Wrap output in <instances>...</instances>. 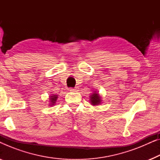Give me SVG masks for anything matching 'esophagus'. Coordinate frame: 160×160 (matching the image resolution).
<instances>
[{"mask_svg":"<svg viewBox=\"0 0 160 160\" xmlns=\"http://www.w3.org/2000/svg\"><path fill=\"white\" fill-rule=\"evenodd\" d=\"M70 91L72 92H78V87H76L74 89L71 88V89H70Z\"/></svg>","mask_w":160,"mask_h":160,"instance_id":"esophagus-1","label":"esophagus"}]
</instances>
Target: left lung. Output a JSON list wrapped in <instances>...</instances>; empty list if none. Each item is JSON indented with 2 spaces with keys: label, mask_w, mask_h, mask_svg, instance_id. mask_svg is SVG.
<instances>
[{
  "label": "left lung",
  "mask_w": 160,
  "mask_h": 160,
  "mask_svg": "<svg viewBox=\"0 0 160 160\" xmlns=\"http://www.w3.org/2000/svg\"><path fill=\"white\" fill-rule=\"evenodd\" d=\"M89 101L92 106H98L101 104L102 98L100 97L99 92L94 91L93 93L89 96Z\"/></svg>",
  "instance_id": "obj_1"
}]
</instances>
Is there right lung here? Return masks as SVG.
<instances>
[{
  "label": "right lung",
  "instance_id": "obj_1",
  "mask_svg": "<svg viewBox=\"0 0 160 160\" xmlns=\"http://www.w3.org/2000/svg\"><path fill=\"white\" fill-rule=\"evenodd\" d=\"M58 98V96L57 95H55V94H52V95H50L49 96V106H54V105L56 103Z\"/></svg>",
  "mask_w": 160,
  "mask_h": 160
}]
</instances>
